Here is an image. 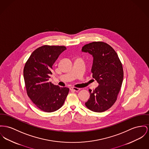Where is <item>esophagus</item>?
<instances>
[{
    "instance_id": "34e87169",
    "label": "esophagus",
    "mask_w": 149,
    "mask_h": 149,
    "mask_svg": "<svg viewBox=\"0 0 149 149\" xmlns=\"http://www.w3.org/2000/svg\"><path fill=\"white\" fill-rule=\"evenodd\" d=\"M70 90L74 91H79L80 89L79 88H75V87H70Z\"/></svg>"
}]
</instances>
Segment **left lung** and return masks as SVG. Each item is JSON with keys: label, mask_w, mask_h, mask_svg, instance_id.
Listing matches in <instances>:
<instances>
[{"label": "left lung", "mask_w": 149, "mask_h": 149, "mask_svg": "<svg viewBox=\"0 0 149 149\" xmlns=\"http://www.w3.org/2000/svg\"><path fill=\"white\" fill-rule=\"evenodd\" d=\"M82 51L93 56L91 72L99 84L95 90H89L90 95L85 106L94 112H104L111 108L117 99L123 80L122 64L116 51L103 42L86 44L82 47Z\"/></svg>", "instance_id": "1"}]
</instances>
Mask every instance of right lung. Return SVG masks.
<instances>
[{"label": "right lung", "instance_id": "1", "mask_svg": "<svg viewBox=\"0 0 149 149\" xmlns=\"http://www.w3.org/2000/svg\"><path fill=\"white\" fill-rule=\"evenodd\" d=\"M65 46L45 45L34 50L25 63L24 78L27 94L34 104L47 112H54L63 105L69 88L49 82L52 66Z\"/></svg>", "mask_w": 149, "mask_h": 149}]
</instances>
